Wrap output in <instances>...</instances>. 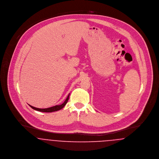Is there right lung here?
Returning <instances> with one entry per match:
<instances>
[{"label": "right lung", "instance_id": "right-lung-1", "mask_svg": "<svg viewBox=\"0 0 159 159\" xmlns=\"http://www.w3.org/2000/svg\"><path fill=\"white\" fill-rule=\"evenodd\" d=\"M70 94L69 93L66 98V100L64 101V102L61 104V105H56V106H54V107H50V108H35V107H34L30 105H29L32 109L36 110V111H41V112H45V113H51V112H54V111H59L60 110H61L62 108H63L64 107V106L67 104V102H68V99H69V96H70Z\"/></svg>", "mask_w": 159, "mask_h": 159}]
</instances>
